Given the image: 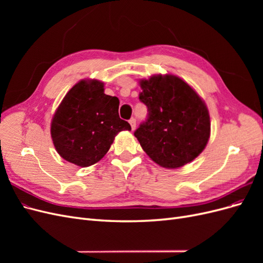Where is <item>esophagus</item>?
I'll use <instances>...</instances> for the list:
<instances>
[{"instance_id":"esophagus-1","label":"esophagus","mask_w":263,"mask_h":263,"mask_svg":"<svg viewBox=\"0 0 263 263\" xmlns=\"http://www.w3.org/2000/svg\"><path fill=\"white\" fill-rule=\"evenodd\" d=\"M129 124H130V126H132V128H133V129L136 128V118L132 117V118L129 119Z\"/></svg>"}]
</instances>
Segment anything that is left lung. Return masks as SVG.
Returning a JSON list of instances; mask_svg holds the SVG:
<instances>
[{
  "instance_id": "8db88e82",
  "label": "left lung",
  "mask_w": 263,
  "mask_h": 263,
  "mask_svg": "<svg viewBox=\"0 0 263 263\" xmlns=\"http://www.w3.org/2000/svg\"><path fill=\"white\" fill-rule=\"evenodd\" d=\"M139 100L148 115L135 130L140 146L163 168L184 165L200 155L211 134L209 109L182 79L154 76L140 81Z\"/></svg>"
}]
</instances>
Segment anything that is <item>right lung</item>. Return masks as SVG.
Instances as JSON below:
<instances>
[{
	"mask_svg": "<svg viewBox=\"0 0 263 263\" xmlns=\"http://www.w3.org/2000/svg\"><path fill=\"white\" fill-rule=\"evenodd\" d=\"M119 100L104 93V83L82 80L71 89L55 110L51 138L58 154L79 166H89L106 155L116 135L130 130L119 118Z\"/></svg>",
	"mask_w": 263,
	"mask_h": 263,
	"instance_id": "right-lung-1",
	"label": "right lung"
}]
</instances>
